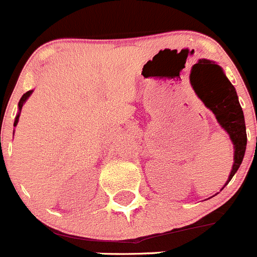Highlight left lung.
<instances>
[{
  "instance_id": "left-lung-1",
  "label": "left lung",
  "mask_w": 257,
  "mask_h": 257,
  "mask_svg": "<svg viewBox=\"0 0 257 257\" xmlns=\"http://www.w3.org/2000/svg\"><path fill=\"white\" fill-rule=\"evenodd\" d=\"M202 61H205L208 65L215 68L217 72V77L210 83H207V86L202 91V95L198 94V96L205 103V105L210 110H212L220 126L229 134L231 143L234 145V163H233L230 175L225 183L226 185L239 169L240 163L243 161L244 152H246L247 135L244 115L243 110L239 105V101H238L234 86L229 82V79L226 78L221 68L215 63H211L210 60H199V63Z\"/></svg>"
}]
</instances>
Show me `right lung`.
Returning <instances> with one entry per match:
<instances>
[{"instance_id": "right-lung-1", "label": "right lung", "mask_w": 257, "mask_h": 257, "mask_svg": "<svg viewBox=\"0 0 257 257\" xmlns=\"http://www.w3.org/2000/svg\"><path fill=\"white\" fill-rule=\"evenodd\" d=\"M32 92H33V90H31V91H27L26 94L23 95V96H22V99H20L19 104H18V106H19V113H18V115H17V117H15V122H14V126H17V124H18V121H19V115H20V112H22V108H23V104L26 103V101H27V99H28V97L31 96V94H32Z\"/></svg>"}]
</instances>
